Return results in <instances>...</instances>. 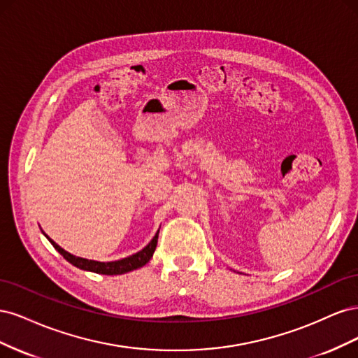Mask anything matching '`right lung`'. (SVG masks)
<instances>
[{
  "mask_svg": "<svg viewBox=\"0 0 358 358\" xmlns=\"http://www.w3.org/2000/svg\"><path fill=\"white\" fill-rule=\"evenodd\" d=\"M158 233L154 236V239L150 241L142 251H138L133 255H129L127 258L122 259H117V262H109V263H101V262H94V259H86V258H80V257H76L70 252H67L66 249H62L59 245H57L53 242L50 237H48V234H45L49 242L53 245V248L57 249V251L67 259L69 263H71L73 266L79 267L82 270H88V272H94V273H101V275H122L127 272H131V270H136L138 267L145 266L150 258H152L154 252H155V248H157V242H158Z\"/></svg>",
  "mask_w": 358,
  "mask_h": 358,
  "instance_id": "1",
  "label": "right lung"
}]
</instances>
